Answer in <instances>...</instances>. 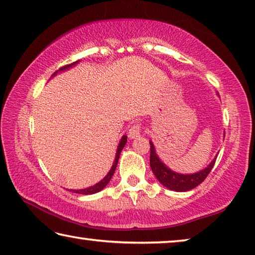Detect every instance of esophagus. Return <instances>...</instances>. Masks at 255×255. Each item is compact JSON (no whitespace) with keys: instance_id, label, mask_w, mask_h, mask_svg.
<instances>
[{"instance_id":"34e87169","label":"esophagus","mask_w":255,"mask_h":255,"mask_svg":"<svg viewBox=\"0 0 255 255\" xmlns=\"http://www.w3.org/2000/svg\"><path fill=\"white\" fill-rule=\"evenodd\" d=\"M140 132H141V126L139 124H135L129 128L128 136L132 139V138H137L138 136H140Z\"/></svg>"}]
</instances>
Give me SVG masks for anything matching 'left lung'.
Wrapping results in <instances>:
<instances>
[{
    "label": "left lung",
    "mask_w": 255,
    "mask_h": 255,
    "mask_svg": "<svg viewBox=\"0 0 255 255\" xmlns=\"http://www.w3.org/2000/svg\"><path fill=\"white\" fill-rule=\"evenodd\" d=\"M150 144V157H149V164L150 169H152L154 175L156 176L157 180L161 182L164 187L167 189L173 190V191H189L193 188H196L197 185H199L201 182H204L205 179L210 173L211 169H213L216 162V158L211 162L205 170L200 172H197L195 174H179L175 172L171 171L169 167H166L161 162V159L157 157L156 153H155L154 145L152 141H149Z\"/></svg>",
    "instance_id": "left-lung-1"
}]
</instances>
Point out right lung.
Returning <instances> with one entry per match:
<instances>
[{"label":"right lung","instance_id":"right-lung-1","mask_svg":"<svg viewBox=\"0 0 255 255\" xmlns=\"http://www.w3.org/2000/svg\"><path fill=\"white\" fill-rule=\"evenodd\" d=\"M76 63H77V62L71 64V65H65V66H63V67H60L59 71L65 70V68H68L70 66L74 65V64H76ZM56 73H57V71H56V72L54 73V75L56 74ZM126 143H127V136H124V137L122 138V140H120V143H119L117 153H116V158H115L114 165H112L110 172L107 174V176H106L105 179L101 180L100 182L97 183L96 185H93V187H90V188H86V189H82V190H73V192L80 193V195H92V193H97V192H99V191H101V190H102L103 188H105L108 183H109V181L111 180L112 175H114L115 171H116V167H117V164H118V159H119V156H120V153H122L124 146L126 145ZM71 191H72V190H71Z\"/></svg>","mask_w":255,"mask_h":255}]
</instances>
